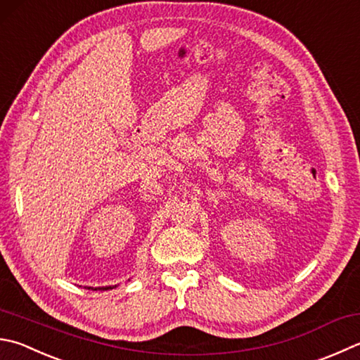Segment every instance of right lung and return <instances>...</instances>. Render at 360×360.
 <instances>
[{"label": "right lung", "instance_id": "1", "mask_svg": "<svg viewBox=\"0 0 360 360\" xmlns=\"http://www.w3.org/2000/svg\"><path fill=\"white\" fill-rule=\"evenodd\" d=\"M108 288H111V287H108ZM108 288H103V290H108ZM94 290H97V288H94Z\"/></svg>", "mask_w": 360, "mask_h": 360}]
</instances>
